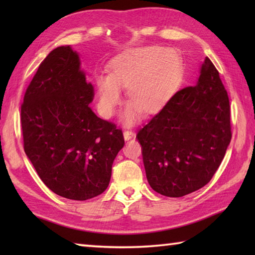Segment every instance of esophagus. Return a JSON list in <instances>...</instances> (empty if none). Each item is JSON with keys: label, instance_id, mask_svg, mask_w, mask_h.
I'll return each mask as SVG.
<instances>
[{"label": "esophagus", "instance_id": "1", "mask_svg": "<svg viewBox=\"0 0 255 255\" xmlns=\"http://www.w3.org/2000/svg\"><path fill=\"white\" fill-rule=\"evenodd\" d=\"M134 132L131 130H125L124 131V138L125 140H130L131 138H133Z\"/></svg>", "mask_w": 255, "mask_h": 255}]
</instances>
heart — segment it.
Returning <instances> with one entry per match:
<instances>
[{
  "label": "heart",
  "instance_id": "obj_1",
  "mask_svg": "<svg viewBox=\"0 0 255 255\" xmlns=\"http://www.w3.org/2000/svg\"><path fill=\"white\" fill-rule=\"evenodd\" d=\"M182 61L178 53L164 47L133 48L116 57L108 66V75L96 77L97 110L111 118L121 104L119 88H125L129 102L123 114L125 125L143 115L158 113L169 101L181 78Z\"/></svg>",
  "mask_w": 255,
  "mask_h": 255
}]
</instances>
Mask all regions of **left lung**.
I'll return each mask as SVG.
<instances>
[{"label": "left lung", "instance_id": "obj_1", "mask_svg": "<svg viewBox=\"0 0 255 255\" xmlns=\"http://www.w3.org/2000/svg\"><path fill=\"white\" fill-rule=\"evenodd\" d=\"M137 138L156 193L182 197L211 180L230 143L231 128L228 94L209 58L196 84L176 92Z\"/></svg>", "mask_w": 255, "mask_h": 255}]
</instances>
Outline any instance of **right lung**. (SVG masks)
<instances>
[{"mask_svg": "<svg viewBox=\"0 0 255 255\" xmlns=\"http://www.w3.org/2000/svg\"><path fill=\"white\" fill-rule=\"evenodd\" d=\"M93 86L71 46L53 49L26 90L20 110L25 153L45 185L68 199L102 194L125 140L91 110Z\"/></svg>", "mask_w": 255, "mask_h": 255, "instance_id": "add662e5", "label": "right lung"}]
</instances>
